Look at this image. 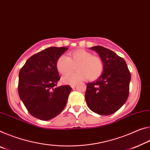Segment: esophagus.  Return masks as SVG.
<instances>
[{"label": "esophagus", "mask_w": 150, "mask_h": 150, "mask_svg": "<svg viewBox=\"0 0 150 150\" xmlns=\"http://www.w3.org/2000/svg\"><path fill=\"white\" fill-rule=\"evenodd\" d=\"M71 87L73 88V89H74V88L76 87V84H73V85H71Z\"/></svg>", "instance_id": "obj_1"}]
</instances>
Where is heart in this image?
<instances>
[{
	"mask_svg": "<svg viewBox=\"0 0 150 150\" xmlns=\"http://www.w3.org/2000/svg\"><path fill=\"white\" fill-rule=\"evenodd\" d=\"M75 73L65 75L62 81L66 84H75L89 78L96 80L103 72V63L98 56L92 55L84 49H77L69 53V57L61 55L56 62V68L61 74L65 75L75 69Z\"/></svg>",
	"mask_w": 150,
	"mask_h": 150,
	"instance_id": "heart-1",
	"label": "heart"
}]
</instances>
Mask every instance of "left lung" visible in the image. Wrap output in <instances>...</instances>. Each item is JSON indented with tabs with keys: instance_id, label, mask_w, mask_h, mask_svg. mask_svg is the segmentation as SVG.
<instances>
[{
	"instance_id": "obj_1",
	"label": "left lung",
	"mask_w": 150,
	"mask_h": 150,
	"mask_svg": "<svg viewBox=\"0 0 150 150\" xmlns=\"http://www.w3.org/2000/svg\"><path fill=\"white\" fill-rule=\"evenodd\" d=\"M96 51L103 63V72L96 81L87 84L85 100L89 108L99 115H108L119 110L126 102L131 75L123 58L105 47L90 48Z\"/></svg>"
}]
</instances>
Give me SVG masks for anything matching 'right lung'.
<instances>
[{
	"label": "right lung",
	"instance_id": "add662e5",
	"mask_svg": "<svg viewBox=\"0 0 150 150\" xmlns=\"http://www.w3.org/2000/svg\"><path fill=\"white\" fill-rule=\"evenodd\" d=\"M67 49L49 47L33 54L21 69L18 95L33 117L49 120L65 108L72 88L68 85L56 87L60 79L56 62Z\"/></svg>",
	"mask_w": 150,
	"mask_h": 150
}]
</instances>
